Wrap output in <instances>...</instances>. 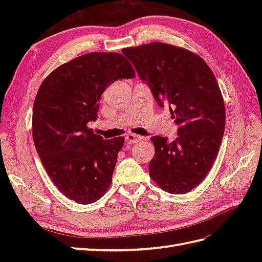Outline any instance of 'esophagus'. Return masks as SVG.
I'll return each instance as SVG.
<instances>
[{
    "instance_id": "1",
    "label": "esophagus",
    "mask_w": 262,
    "mask_h": 262,
    "mask_svg": "<svg viewBox=\"0 0 262 262\" xmlns=\"http://www.w3.org/2000/svg\"><path fill=\"white\" fill-rule=\"evenodd\" d=\"M144 137H141V136H137V134H129V136H126L125 138V143L128 144H134V143H138V142L144 140Z\"/></svg>"
}]
</instances>
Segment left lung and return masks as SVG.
<instances>
[{
	"mask_svg": "<svg viewBox=\"0 0 262 262\" xmlns=\"http://www.w3.org/2000/svg\"><path fill=\"white\" fill-rule=\"evenodd\" d=\"M161 107L169 106L178 138H150L155 155L149 177L164 191L187 193L199 186L214 164L225 129V105L215 76L200 55L169 43L122 49Z\"/></svg>",
	"mask_w": 262,
	"mask_h": 262,
	"instance_id": "1",
	"label": "left lung"
}]
</instances>
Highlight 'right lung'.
<instances>
[{
  "mask_svg": "<svg viewBox=\"0 0 262 262\" xmlns=\"http://www.w3.org/2000/svg\"><path fill=\"white\" fill-rule=\"evenodd\" d=\"M117 52H91L58 67L39 87L33 110L34 143L60 191L81 204L99 200L113 181L123 137L104 140L87 126L97 119L107 87L134 77Z\"/></svg>",
  "mask_w": 262,
  "mask_h": 262,
  "instance_id": "1",
  "label": "right lung"
}]
</instances>
